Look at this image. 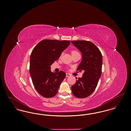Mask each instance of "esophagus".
Instances as JSON below:
<instances>
[{
	"label": "esophagus",
	"instance_id": "1",
	"mask_svg": "<svg viewBox=\"0 0 131 131\" xmlns=\"http://www.w3.org/2000/svg\"><path fill=\"white\" fill-rule=\"evenodd\" d=\"M66 77H70L71 76V75L69 74V73H66Z\"/></svg>",
	"mask_w": 131,
	"mask_h": 131
}]
</instances>
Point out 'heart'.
<instances>
[{
	"label": "heart",
	"mask_w": 131,
	"mask_h": 131,
	"mask_svg": "<svg viewBox=\"0 0 131 131\" xmlns=\"http://www.w3.org/2000/svg\"><path fill=\"white\" fill-rule=\"evenodd\" d=\"M79 52L77 51V50H72V51H71V53H72V55H73V54H75V53H78Z\"/></svg>",
	"instance_id": "1"
}]
</instances>
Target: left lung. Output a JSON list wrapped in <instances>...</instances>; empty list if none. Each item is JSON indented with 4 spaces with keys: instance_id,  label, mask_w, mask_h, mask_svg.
<instances>
[{
    "instance_id": "obj_1",
    "label": "left lung",
    "mask_w": 131,
    "mask_h": 131,
    "mask_svg": "<svg viewBox=\"0 0 131 131\" xmlns=\"http://www.w3.org/2000/svg\"><path fill=\"white\" fill-rule=\"evenodd\" d=\"M71 43L82 53V60L77 71H83L82 77L71 87L72 93L79 98H86L93 92L101 75L102 55L96 46L90 41L78 40Z\"/></svg>"
}]
</instances>
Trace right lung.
I'll list each match as a JSON object with an SVG mask.
<instances>
[{"instance_id":"obj_1","label":"right lung","mask_w":131,"mask_h":131,"mask_svg":"<svg viewBox=\"0 0 131 131\" xmlns=\"http://www.w3.org/2000/svg\"><path fill=\"white\" fill-rule=\"evenodd\" d=\"M70 44L69 41L46 39L40 41L32 51L29 72L34 86L38 93L51 98L57 93L60 83L66 77L60 71L53 73L50 65L57 60Z\"/></svg>"}]
</instances>
